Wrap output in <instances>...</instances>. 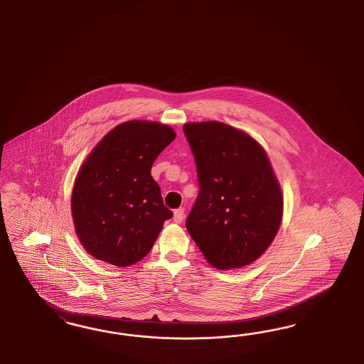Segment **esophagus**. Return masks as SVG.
<instances>
[{"label": "esophagus", "mask_w": 364, "mask_h": 364, "mask_svg": "<svg viewBox=\"0 0 364 364\" xmlns=\"http://www.w3.org/2000/svg\"><path fill=\"white\" fill-rule=\"evenodd\" d=\"M184 212H186L184 208H178V210L173 212V220H175V223H181V221L184 220V215H186Z\"/></svg>", "instance_id": "esophagus-1"}]
</instances>
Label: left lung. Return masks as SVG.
<instances>
[{"label":"left lung","instance_id":"1","mask_svg":"<svg viewBox=\"0 0 364 364\" xmlns=\"http://www.w3.org/2000/svg\"><path fill=\"white\" fill-rule=\"evenodd\" d=\"M183 129L200 186L186 223L191 237L215 268L254 263L283 218L282 188L264 148L224 122H188Z\"/></svg>","mask_w":364,"mask_h":364}]
</instances>
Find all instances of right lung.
Segmentation results:
<instances>
[{"label": "right lung", "instance_id": "right-lung-1", "mask_svg": "<svg viewBox=\"0 0 364 364\" xmlns=\"http://www.w3.org/2000/svg\"><path fill=\"white\" fill-rule=\"evenodd\" d=\"M176 137L166 124L131 120L107 133L82 166L72 191V218L95 259L128 267L149 254L172 212L151 169Z\"/></svg>", "mask_w": 364, "mask_h": 364}]
</instances>
